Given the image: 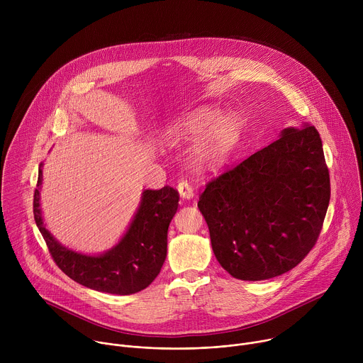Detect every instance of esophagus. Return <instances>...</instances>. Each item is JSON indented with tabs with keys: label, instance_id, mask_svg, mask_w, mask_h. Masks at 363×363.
Instances as JSON below:
<instances>
[{
	"label": "esophagus",
	"instance_id": "obj_1",
	"mask_svg": "<svg viewBox=\"0 0 363 363\" xmlns=\"http://www.w3.org/2000/svg\"><path fill=\"white\" fill-rule=\"evenodd\" d=\"M178 192L181 198H185V199H191L194 196V189L188 181H181L178 184Z\"/></svg>",
	"mask_w": 363,
	"mask_h": 363
}]
</instances>
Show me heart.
<instances>
[{"label":"heart","mask_w":363,"mask_h":363,"mask_svg":"<svg viewBox=\"0 0 363 363\" xmlns=\"http://www.w3.org/2000/svg\"><path fill=\"white\" fill-rule=\"evenodd\" d=\"M242 123L237 115L217 108H199L174 121L165 129V140L171 145L194 142L189 160L198 169H214L223 165L237 146Z\"/></svg>","instance_id":"b5f03b06"}]
</instances>
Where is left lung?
Segmentation results:
<instances>
[{
  "label": "left lung",
  "instance_id": "left-lung-1",
  "mask_svg": "<svg viewBox=\"0 0 363 363\" xmlns=\"http://www.w3.org/2000/svg\"><path fill=\"white\" fill-rule=\"evenodd\" d=\"M329 199L322 139L304 125L211 179L198 208L221 267L257 281L291 270L315 247Z\"/></svg>",
  "mask_w": 363,
  "mask_h": 363
}]
</instances>
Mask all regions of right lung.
I'll list each match as a JSON object with an SVG mask.
<instances>
[{
	"label": "right lung",
	"instance_id": "right-lung-1",
	"mask_svg": "<svg viewBox=\"0 0 363 363\" xmlns=\"http://www.w3.org/2000/svg\"><path fill=\"white\" fill-rule=\"evenodd\" d=\"M41 167L43 164L34 191V220L51 257L65 274L84 287L121 296L138 293L157 279L167 258L168 227L178 210L177 189H145L139 208L121 241L106 252L87 255L62 245L45 228L40 208Z\"/></svg>",
	"mask_w": 363,
	"mask_h": 363
}]
</instances>
